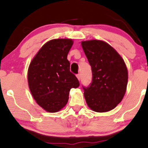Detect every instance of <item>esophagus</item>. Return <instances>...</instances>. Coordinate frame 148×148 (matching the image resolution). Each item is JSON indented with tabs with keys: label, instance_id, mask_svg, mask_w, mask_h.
Here are the masks:
<instances>
[{
	"label": "esophagus",
	"instance_id": "esophagus-1",
	"mask_svg": "<svg viewBox=\"0 0 148 148\" xmlns=\"http://www.w3.org/2000/svg\"><path fill=\"white\" fill-rule=\"evenodd\" d=\"M76 77H77V79H79V80H80V79H81V75H80V74H77V75H76Z\"/></svg>",
	"mask_w": 148,
	"mask_h": 148
}]
</instances>
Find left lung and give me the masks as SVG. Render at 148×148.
I'll list each match as a JSON object with an SVG mask.
<instances>
[{"mask_svg":"<svg viewBox=\"0 0 148 148\" xmlns=\"http://www.w3.org/2000/svg\"><path fill=\"white\" fill-rule=\"evenodd\" d=\"M91 66L92 80L88 87L83 86L88 106L103 113L116 107L127 89L128 72L118 53L106 42L89 40L81 42Z\"/></svg>","mask_w":148,"mask_h":148,"instance_id":"left-lung-1","label":"left lung"}]
</instances>
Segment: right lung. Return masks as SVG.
Instances as JSON below:
<instances>
[{
    "label": "right lung",
    "instance_id": "obj_1",
    "mask_svg": "<svg viewBox=\"0 0 148 148\" xmlns=\"http://www.w3.org/2000/svg\"><path fill=\"white\" fill-rule=\"evenodd\" d=\"M72 45L70 39L50 40L37 52L28 67L32 95L48 112L60 111L68 101L71 88L79 86V80L69 70L67 58Z\"/></svg>",
    "mask_w": 148,
    "mask_h": 148
}]
</instances>
